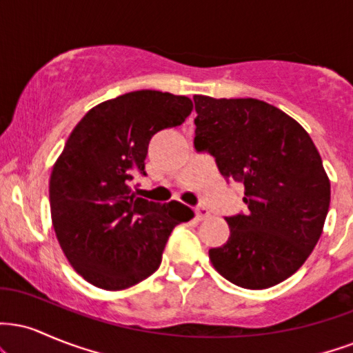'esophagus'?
<instances>
[{
    "mask_svg": "<svg viewBox=\"0 0 353 353\" xmlns=\"http://www.w3.org/2000/svg\"><path fill=\"white\" fill-rule=\"evenodd\" d=\"M196 216H197V219H208L209 216H210V212H209V209L205 208V205H202V204H199V205H196Z\"/></svg>",
    "mask_w": 353,
    "mask_h": 353,
    "instance_id": "esophagus-1",
    "label": "esophagus"
}]
</instances>
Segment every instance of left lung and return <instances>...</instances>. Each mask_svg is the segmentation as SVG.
I'll return each instance as SVG.
<instances>
[{"label":"left lung","mask_w":353,"mask_h":353,"mask_svg":"<svg viewBox=\"0 0 353 353\" xmlns=\"http://www.w3.org/2000/svg\"><path fill=\"white\" fill-rule=\"evenodd\" d=\"M194 148L244 184L245 212L225 217L230 236L209 250L214 269L244 289H267L301 269L322 234L330 181L310 136L264 101L194 96Z\"/></svg>","instance_id":"1"}]
</instances>
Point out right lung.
Returning <instances> with one entry per match:
<instances>
[{
	"label": "right lung",
	"instance_id": "right-lung-1",
	"mask_svg": "<svg viewBox=\"0 0 353 353\" xmlns=\"http://www.w3.org/2000/svg\"><path fill=\"white\" fill-rule=\"evenodd\" d=\"M192 101L132 91L104 101L76 124L50 181L52 228L74 270L92 285L123 290L159 269L172 229L194 212L177 201H145L131 189L145 176L148 145L176 128Z\"/></svg>",
	"mask_w": 353,
	"mask_h": 353
}]
</instances>
